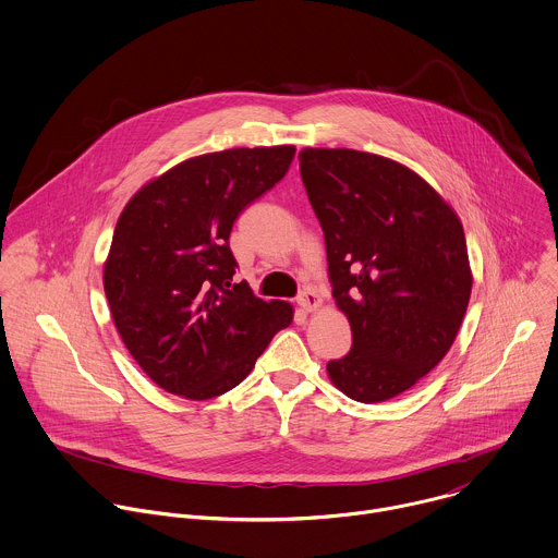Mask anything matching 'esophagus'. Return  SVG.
<instances>
[{
	"label": "esophagus",
	"mask_w": 558,
	"mask_h": 558,
	"mask_svg": "<svg viewBox=\"0 0 558 558\" xmlns=\"http://www.w3.org/2000/svg\"><path fill=\"white\" fill-rule=\"evenodd\" d=\"M296 303H299L305 312H312V310H316V307L320 305V294H318V290H316V288L307 286V288H303V290L299 292Z\"/></svg>",
	"instance_id": "obj_1"
}]
</instances>
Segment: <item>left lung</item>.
<instances>
[{
    "instance_id": "1",
    "label": "left lung",
    "mask_w": 558,
    "mask_h": 558,
    "mask_svg": "<svg viewBox=\"0 0 558 558\" xmlns=\"http://www.w3.org/2000/svg\"><path fill=\"white\" fill-rule=\"evenodd\" d=\"M299 161L353 336L327 373L355 401L392 399L445 357L460 329L471 296L462 225L418 174L386 157L305 148Z\"/></svg>"
}]
</instances>
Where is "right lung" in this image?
I'll list each match as a JSON object with an SVG mask.
<instances>
[{"label":"right lung","mask_w":558,"mask_h":558,"mask_svg":"<svg viewBox=\"0 0 558 558\" xmlns=\"http://www.w3.org/2000/svg\"><path fill=\"white\" fill-rule=\"evenodd\" d=\"M296 148H233L172 168L124 207L105 264L116 327L163 390L211 399L235 388L292 323L283 301L233 283L240 214L290 170Z\"/></svg>","instance_id":"right-lung-1"}]
</instances>
